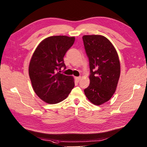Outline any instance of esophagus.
Instances as JSON below:
<instances>
[{"label": "esophagus", "mask_w": 147, "mask_h": 147, "mask_svg": "<svg viewBox=\"0 0 147 147\" xmlns=\"http://www.w3.org/2000/svg\"><path fill=\"white\" fill-rule=\"evenodd\" d=\"M81 76H79V77H75V79H76V81H78V82H79V81H80V80H81Z\"/></svg>", "instance_id": "esophagus-1"}]
</instances>
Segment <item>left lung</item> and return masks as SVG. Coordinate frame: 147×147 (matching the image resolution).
Masks as SVG:
<instances>
[{
	"label": "left lung",
	"instance_id": "obj_1",
	"mask_svg": "<svg viewBox=\"0 0 147 147\" xmlns=\"http://www.w3.org/2000/svg\"><path fill=\"white\" fill-rule=\"evenodd\" d=\"M90 68V84L84 89L89 101L100 105L115 93L120 76V63L114 46L105 37H82Z\"/></svg>",
	"mask_w": 147,
	"mask_h": 147
}]
</instances>
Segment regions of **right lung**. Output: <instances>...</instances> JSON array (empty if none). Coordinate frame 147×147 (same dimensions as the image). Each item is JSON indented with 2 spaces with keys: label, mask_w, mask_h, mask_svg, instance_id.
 I'll use <instances>...</instances> for the list:
<instances>
[{
  "label": "right lung",
  "mask_w": 147,
  "mask_h": 147,
  "mask_svg": "<svg viewBox=\"0 0 147 147\" xmlns=\"http://www.w3.org/2000/svg\"><path fill=\"white\" fill-rule=\"evenodd\" d=\"M74 40V37H49L33 53L29 66V78L35 93L46 103L56 104L63 101L73 89V78L58 71L62 67L66 69L63 58Z\"/></svg>",
  "instance_id": "1"
}]
</instances>
